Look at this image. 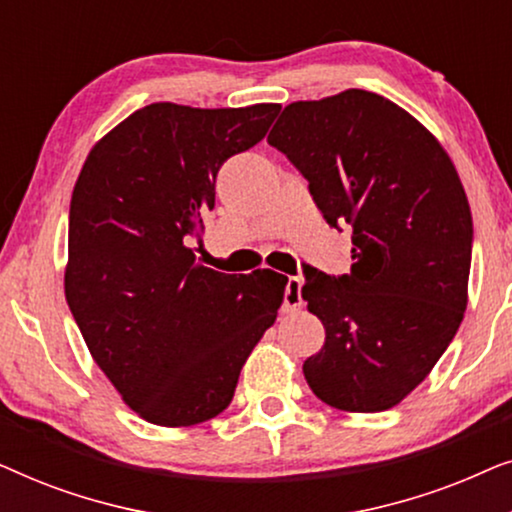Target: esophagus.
<instances>
[{
  "label": "esophagus",
  "mask_w": 512,
  "mask_h": 512,
  "mask_svg": "<svg viewBox=\"0 0 512 512\" xmlns=\"http://www.w3.org/2000/svg\"><path fill=\"white\" fill-rule=\"evenodd\" d=\"M300 305H303V279L289 277L284 293V310H296Z\"/></svg>",
  "instance_id": "obj_1"
}]
</instances>
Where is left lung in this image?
Returning a JSON list of instances; mask_svg holds the SVG:
<instances>
[{
  "instance_id": "left-lung-1",
  "label": "left lung",
  "mask_w": 512,
  "mask_h": 512,
  "mask_svg": "<svg viewBox=\"0 0 512 512\" xmlns=\"http://www.w3.org/2000/svg\"><path fill=\"white\" fill-rule=\"evenodd\" d=\"M268 144L310 181L328 226L352 228L347 275L305 265L303 298L326 328L305 380L331 408H394L436 366L468 303L473 219L454 163L415 116L359 88L291 102Z\"/></svg>"
}]
</instances>
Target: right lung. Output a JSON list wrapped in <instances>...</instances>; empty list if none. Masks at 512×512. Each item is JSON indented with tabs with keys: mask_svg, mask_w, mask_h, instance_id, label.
<instances>
[{
	"mask_svg": "<svg viewBox=\"0 0 512 512\" xmlns=\"http://www.w3.org/2000/svg\"><path fill=\"white\" fill-rule=\"evenodd\" d=\"M279 104L153 102L93 149L69 205L65 296L97 366L146 422L223 412L251 349L275 324L286 277L223 275L191 242L230 156L261 142Z\"/></svg>",
	"mask_w": 512,
	"mask_h": 512,
	"instance_id": "obj_1",
	"label": "right lung"
}]
</instances>
